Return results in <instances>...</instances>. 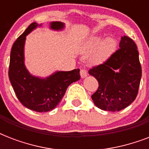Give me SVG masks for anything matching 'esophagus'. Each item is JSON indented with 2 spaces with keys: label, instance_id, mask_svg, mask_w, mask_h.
I'll return each mask as SVG.
<instances>
[{
  "label": "esophagus",
  "instance_id": "esophagus-1",
  "mask_svg": "<svg viewBox=\"0 0 149 149\" xmlns=\"http://www.w3.org/2000/svg\"><path fill=\"white\" fill-rule=\"evenodd\" d=\"M80 76H81L82 78H84L87 76V72L85 69H81L80 70Z\"/></svg>",
  "mask_w": 149,
  "mask_h": 149
}]
</instances>
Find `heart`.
Here are the masks:
<instances>
[{
    "mask_svg": "<svg viewBox=\"0 0 149 149\" xmlns=\"http://www.w3.org/2000/svg\"><path fill=\"white\" fill-rule=\"evenodd\" d=\"M101 36H92L85 45V51L91 52L99 46L91 58V61L93 63H101L105 61L111 54L113 52L115 48L116 42L112 38H107L102 42Z\"/></svg>",
    "mask_w": 149,
    "mask_h": 149,
    "instance_id": "obj_1",
    "label": "heart"
}]
</instances>
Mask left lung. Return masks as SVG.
<instances>
[{
	"instance_id": "obj_1",
	"label": "left lung",
	"mask_w": 149,
	"mask_h": 149,
	"mask_svg": "<svg viewBox=\"0 0 149 149\" xmlns=\"http://www.w3.org/2000/svg\"><path fill=\"white\" fill-rule=\"evenodd\" d=\"M119 47L105 62L88 72L99 84L91 97L103 111H121L134 101L139 93L141 66L136 44L129 37L122 36Z\"/></svg>"
}]
</instances>
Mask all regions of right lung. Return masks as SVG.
Here are the masks:
<instances>
[{
  "instance_id": "1",
  "label": "right lung",
  "mask_w": 149,
  "mask_h": 149,
  "mask_svg": "<svg viewBox=\"0 0 149 149\" xmlns=\"http://www.w3.org/2000/svg\"><path fill=\"white\" fill-rule=\"evenodd\" d=\"M38 26L34 22L17 38L10 52L8 76L17 99L27 108L37 112H47L53 110L70 84L80 79L79 70L56 72L46 79H40L29 74L24 64V45L25 37ZM63 23L54 22L51 28L60 30Z\"/></svg>"
}]
</instances>
